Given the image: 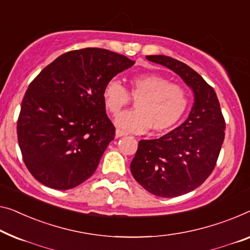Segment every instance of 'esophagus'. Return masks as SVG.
I'll return each instance as SVG.
<instances>
[{"mask_svg":"<svg viewBox=\"0 0 250 250\" xmlns=\"http://www.w3.org/2000/svg\"><path fill=\"white\" fill-rule=\"evenodd\" d=\"M125 132L122 131V130H120V129L115 130V136H117V137H122V136H125Z\"/></svg>","mask_w":250,"mask_h":250,"instance_id":"1","label":"esophagus"}]
</instances>
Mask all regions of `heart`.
I'll return each mask as SVG.
<instances>
[{"label":"heart","mask_w":250,"mask_h":250,"mask_svg":"<svg viewBox=\"0 0 250 250\" xmlns=\"http://www.w3.org/2000/svg\"><path fill=\"white\" fill-rule=\"evenodd\" d=\"M103 101L112 114L136 101V110L125 111L115 118V125L129 132L141 133L152 128L162 132L172 129L183 118L189 104L188 92L158 74H139L129 80V93L118 80L104 85Z\"/></svg>","instance_id":"heart-1"}]
</instances>
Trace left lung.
Wrapping results in <instances>:
<instances>
[{
  "label": "left lung",
  "mask_w": 250,
  "mask_h": 250,
  "mask_svg": "<svg viewBox=\"0 0 250 250\" xmlns=\"http://www.w3.org/2000/svg\"><path fill=\"white\" fill-rule=\"evenodd\" d=\"M168 67L194 92L188 120L159 139L140 140L130 168L145 189L162 197L193 191L213 172L225 139L226 122L214 89L194 69L168 56H146Z\"/></svg>",
  "instance_id": "1"
}]
</instances>
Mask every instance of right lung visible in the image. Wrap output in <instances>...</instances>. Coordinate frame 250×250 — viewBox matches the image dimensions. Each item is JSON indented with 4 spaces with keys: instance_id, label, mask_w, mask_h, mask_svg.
Here are the masks:
<instances>
[{
    "instance_id": "obj_1",
    "label": "right lung",
    "mask_w": 250,
    "mask_h": 250,
    "mask_svg": "<svg viewBox=\"0 0 250 250\" xmlns=\"http://www.w3.org/2000/svg\"><path fill=\"white\" fill-rule=\"evenodd\" d=\"M133 64L113 51L84 48L59 56L30 83L17 131L22 158L37 181L69 189L92 176L115 135L104 85Z\"/></svg>"
}]
</instances>
